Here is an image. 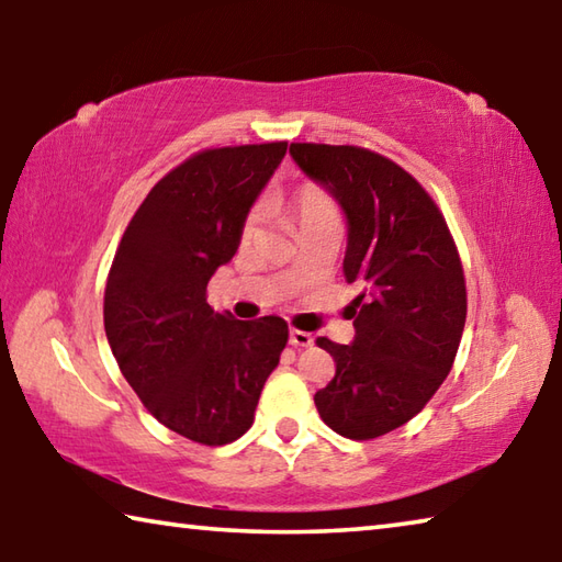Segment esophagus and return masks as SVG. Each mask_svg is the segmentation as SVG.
Listing matches in <instances>:
<instances>
[{"mask_svg": "<svg viewBox=\"0 0 562 562\" xmlns=\"http://www.w3.org/2000/svg\"><path fill=\"white\" fill-rule=\"evenodd\" d=\"M312 341H315V337L310 335V331H302V329H290V345L292 347H310Z\"/></svg>", "mask_w": 562, "mask_h": 562, "instance_id": "1", "label": "esophagus"}]
</instances>
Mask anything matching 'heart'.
<instances>
[{
    "mask_svg": "<svg viewBox=\"0 0 562 562\" xmlns=\"http://www.w3.org/2000/svg\"><path fill=\"white\" fill-rule=\"evenodd\" d=\"M288 211L290 217L297 227H307L312 223H319V221H327V217H337V205L331 198L325 193V190L317 188V186H302L297 193L290 198L288 203ZM255 231H258V215H250L247 217V223L243 227V237H252Z\"/></svg>",
    "mask_w": 562,
    "mask_h": 562,
    "instance_id": "1",
    "label": "heart"
}]
</instances>
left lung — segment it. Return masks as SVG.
<instances>
[{"instance_id": "left-lung-1", "label": "left lung", "mask_w": 562, "mask_h": 562, "mask_svg": "<svg viewBox=\"0 0 562 562\" xmlns=\"http://www.w3.org/2000/svg\"><path fill=\"white\" fill-rule=\"evenodd\" d=\"M290 156L345 213L341 270L361 290L349 307L355 339H317L337 364L317 412L345 439H376L422 412L451 372L465 325L459 252L429 193L394 160L325 144H292Z\"/></svg>"}]
</instances>
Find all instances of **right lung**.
Returning <instances> with one entry per match:
<instances>
[{
    "mask_svg": "<svg viewBox=\"0 0 562 562\" xmlns=\"http://www.w3.org/2000/svg\"><path fill=\"white\" fill-rule=\"evenodd\" d=\"M288 144L203 150L160 178L113 258L103 327L121 374L170 431L223 446L250 429L288 322H240L205 300Z\"/></svg>",
    "mask_w": 562,
    "mask_h": 562,
    "instance_id": "obj_1",
    "label": "right lung"
}]
</instances>
